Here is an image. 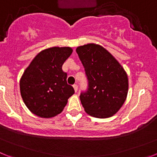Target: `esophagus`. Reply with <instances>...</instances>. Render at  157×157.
I'll return each mask as SVG.
<instances>
[{
  "mask_svg": "<svg viewBox=\"0 0 157 157\" xmlns=\"http://www.w3.org/2000/svg\"><path fill=\"white\" fill-rule=\"evenodd\" d=\"M73 87H74L75 92V93H77V91H78V86L76 85V84H75V85L73 86Z\"/></svg>",
  "mask_w": 157,
  "mask_h": 157,
  "instance_id": "obj_1",
  "label": "esophagus"
}]
</instances>
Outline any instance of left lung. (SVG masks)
<instances>
[{"instance_id":"obj_1","label":"left lung","mask_w":157,"mask_h":157,"mask_svg":"<svg viewBox=\"0 0 157 157\" xmlns=\"http://www.w3.org/2000/svg\"><path fill=\"white\" fill-rule=\"evenodd\" d=\"M89 81L87 92L80 101L84 110L93 117L105 119L115 115L125 102L128 76L122 65L103 46L90 43L77 47Z\"/></svg>"}]
</instances>
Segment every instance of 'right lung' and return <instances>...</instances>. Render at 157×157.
Instances as JSON below:
<instances>
[{"instance_id": "obj_1", "label": "right lung", "mask_w": 157, "mask_h": 157, "mask_svg": "<svg viewBox=\"0 0 157 157\" xmlns=\"http://www.w3.org/2000/svg\"><path fill=\"white\" fill-rule=\"evenodd\" d=\"M72 52L71 47L45 48L24 71L19 81L20 94L33 114L45 119L57 116L75 94L73 87L67 83V73L62 70Z\"/></svg>"}]
</instances>
